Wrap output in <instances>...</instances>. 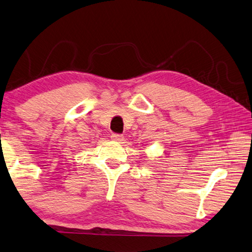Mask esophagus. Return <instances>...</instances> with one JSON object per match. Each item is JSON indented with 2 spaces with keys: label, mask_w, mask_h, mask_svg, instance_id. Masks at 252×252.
<instances>
[{
  "label": "esophagus",
  "mask_w": 252,
  "mask_h": 252,
  "mask_svg": "<svg viewBox=\"0 0 252 252\" xmlns=\"http://www.w3.org/2000/svg\"><path fill=\"white\" fill-rule=\"evenodd\" d=\"M111 139H113V141H115V142H117V143H122L124 141V137H123V135L113 134V135H111Z\"/></svg>",
  "instance_id": "obj_1"
}]
</instances>
